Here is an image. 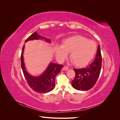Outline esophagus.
Returning <instances> with one entry per match:
<instances>
[{
	"label": "esophagus",
	"mask_w": 120,
	"mask_h": 120,
	"mask_svg": "<svg viewBox=\"0 0 120 120\" xmlns=\"http://www.w3.org/2000/svg\"><path fill=\"white\" fill-rule=\"evenodd\" d=\"M68 69V67H64L62 68V70L63 71H67Z\"/></svg>",
	"instance_id": "1"
}]
</instances>
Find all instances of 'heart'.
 Instances as JSON below:
<instances>
[{
  "label": "heart",
  "instance_id": "b5f03b06",
  "mask_svg": "<svg viewBox=\"0 0 120 120\" xmlns=\"http://www.w3.org/2000/svg\"><path fill=\"white\" fill-rule=\"evenodd\" d=\"M97 50L95 41L81 35H75L63 40L60 46H56V57L62 62L70 53L69 58L74 65L83 67L90 62Z\"/></svg>",
  "mask_w": 120,
  "mask_h": 120
}]
</instances>
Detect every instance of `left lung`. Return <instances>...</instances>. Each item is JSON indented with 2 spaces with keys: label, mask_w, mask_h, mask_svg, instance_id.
Here are the masks:
<instances>
[{
  "label": "left lung",
  "mask_w": 120,
  "mask_h": 120,
  "mask_svg": "<svg viewBox=\"0 0 120 120\" xmlns=\"http://www.w3.org/2000/svg\"><path fill=\"white\" fill-rule=\"evenodd\" d=\"M101 55L100 45H98L94 61L86 68L75 69V77L72 81V85L77 90L86 91L95 85L100 74L101 67Z\"/></svg>",
  "instance_id": "8db88e82"
}]
</instances>
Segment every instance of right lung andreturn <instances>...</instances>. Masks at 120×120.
<instances>
[{"label":"right lung","instance_id":"obj_1","mask_svg":"<svg viewBox=\"0 0 120 120\" xmlns=\"http://www.w3.org/2000/svg\"><path fill=\"white\" fill-rule=\"evenodd\" d=\"M34 40H44L47 42H51L50 39L41 36L35 32L27 38L25 43L29 41ZM24 48L25 45L22 47L21 53V67L28 84L33 90L37 92L46 93L52 90L55 86V79L56 76L60 73L63 66L50 62L42 74L39 76H32L27 72L25 67L23 57Z\"/></svg>","mask_w":120,"mask_h":120}]
</instances>
